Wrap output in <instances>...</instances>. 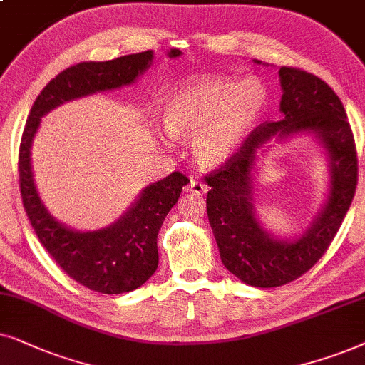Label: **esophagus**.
<instances>
[{
  "instance_id": "esophagus-1",
  "label": "esophagus",
  "mask_w": 365,
  "mask_h": 365,
  "mask_svg": "<svg viewBox=\"0 0 365 365\" xmlns=\"http://www.w3.org/2000/svg\"><path fill=\"white\" fill-rule=\"evenodd\" d=\"M187 192L193 193V195H203V193L208 192V187L203 182H200V180L192 178L190 183H188V187H187Z\"/></svg>"
}]
</instances>
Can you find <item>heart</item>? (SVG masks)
I'll use <instances>...</instances> for the list:
<instances>
[{"instance_id":"b5f03b06","label":"heart","mask_w":365,"mask_h":365,"mask_svg":"<svg viewBox=\"0 0 365 365\" xmlns=\"http://www.w3.org/2000/svg\"><path fill=\"white\" fill-rule=\"evenodd\" d=\"M267 91L255 78L207 76L175 90L163 105V128L170 137L192 138L193 157L217 168L239 152L264 113Z\"/></svg>"}]
</instances>
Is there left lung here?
Instances as JSON below:
<instances>
[{"instance_id":"obj_1","label":"left lung","mask_w":365,"mask_h":365,"mask_svg":"<svg viewBox=\"0 0 365 365\" xmlns=\"http://www.w3.org/2000/svg\"><path fill=\"white\" fill-rule=\"evenodd\" d=\"M255 63H260L257 61ZM280 121L252 132L220 168L205 177L208 222L222 264L252 287H280L317 264L329 249L351 207L357 187V152L346 110L335 91L315 75L297 68L279 70ZM312 134L329 158V198L302 236L282 241L267 232L255 215L253 174L256 152L272 138L283 141Z\"/></svg>"}]
</instances>
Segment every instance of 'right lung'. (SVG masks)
Returning a JSON list of instances; mask_svg holds the SVG:
<instances>
[{"label": "right lung", "mask_w": 365, "mask_h": 365, "mask_svg": "<svg viewBox=\"0 0 365 365\" xmlns=\"http://www.w3.org/2000/svg\"><path fill=\"white\" fill-rule=\"evenodd\" d=\"M180 50H170L177 58ZM153 51L111 61H83L63 70L38 95L19 145V188L23 207L38 240L66 275L100 294H125L142 287L158 267L157 237L165 217L190 180L180 172L145 187L137 202L110 227L93 232L68 228L55 220L38 195L31 170V143L41 116L65 101L135 83L148 70Z\"/></svg>", "instance_id": "obj_1"}]
</instances>
